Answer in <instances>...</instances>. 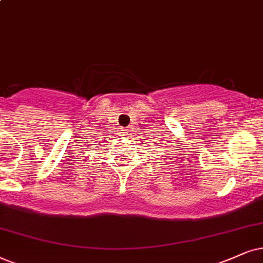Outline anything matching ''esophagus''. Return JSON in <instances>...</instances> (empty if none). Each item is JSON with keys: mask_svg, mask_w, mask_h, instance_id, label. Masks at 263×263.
Returning a JSON list of instances; mask_svg holds the SVG:
<instances>
[{"mask_svg": "<svg viewBox=\"0 0 263 263\" xmlns=\"http://www.w3.org/2000/svg\"><path fill=\"white\" fill-rule=\"evenodd\" d=\"M120 135H121V136H126V135H127V129H126V128H121V129H120Z\"/></svg>", "mask_w": 263, "mask_h": 263, "instance_id": "obj_1", "label": "esophagus"}]
</instances>
